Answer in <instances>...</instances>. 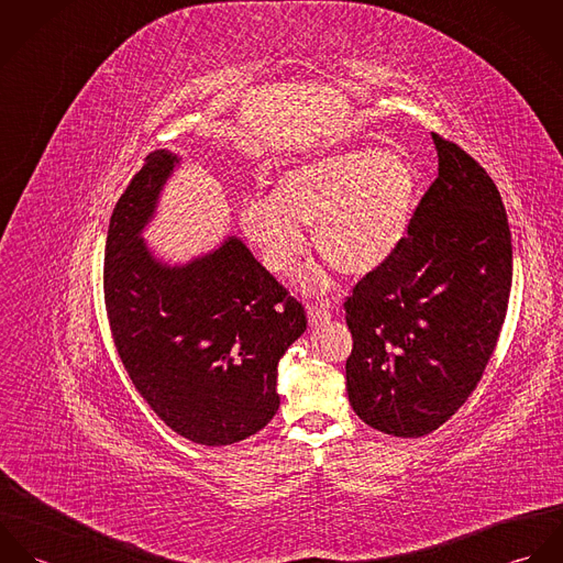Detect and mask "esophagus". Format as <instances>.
I'll use <instances>...</instances> for the list:
<instances>
[{"label":"esophagus","mask_w":563,"mask_h":563,"mask_svg":"<svg viewBox=\"0 0 563 563\" xmlns=\"http://www.w3.org/2000/svg\"><path fill=\"white\" fill-rule=\"evenodd\" d=\"M308 319H310L312 327H319L322 322L329 321L331 314H329V310L322 308V306H308Z\"/></svg>","instance_id":"obj_1"}]
</instances>
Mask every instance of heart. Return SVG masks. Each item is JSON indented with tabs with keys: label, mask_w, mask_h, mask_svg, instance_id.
Masks as SVG:
<instances>
[{
	"label": "heart",
	"mask_w": 563,
	"mask_h": 563,
	"mask_svg": "<svg viewBox=\"0 0 563 563\" xmlns=\"http://www.w3.org/2000/svg\"><path fill=\"white\" fill-rule=\"evenodd\" d=\"M418 192L411 161L390 147L342 150L284 170L271 199L241 206L242 234L275 275H292L306 255L303 230L314 228L322 260L338 273L364 277L401 246ZM324 275L308 277L324 286Z\"/></svg>",
	"instance_id": "obj_1"
}]
</instances>
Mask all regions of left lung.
<instances>
[{
  "label": "left lung",
  "instance_id": "1",
  "mask_svg": "<svg viewBox=\"0 0 563 563\" xmlns=\"http://www.w3.org/2000/svg\"><path fill=\"white\" fill-rule=\"evenodd\" d=\"M431 136L438 177L405 241L344 301L349 402L397 438L435 431L473 395L511 290V234L496 184L462 147Z\"/></svg>",
  "mask_w": 563,
  "mask_h": 563
}]
</instances>
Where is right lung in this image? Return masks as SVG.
<instances>
[{"label":"right lung","instance_id":"obj_1","mask_svg":"<svg viewBox=\"0 0 563 563\" xmlns=\"http://www.w3.org/2000/svg\"><path fill=\"white\" fill-rule=\"evenodd\" d=\"M179 158H145L114 206L103 299L117 353L162 422L203 446L241 442L279 409L277 364L306 331L303 306L230 236L186 264L141 239Z\"/></svg>","mask_w":563,"mask_h":563}]
</instances>
